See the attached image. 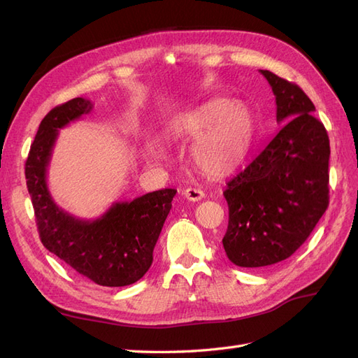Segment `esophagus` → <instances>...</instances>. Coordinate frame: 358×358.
<instances>
[{
  "mask_svg": "<svg viewBox=\"0 0 358 358\" xmlns=\"http://www.w3.org/2000/svg\"><path fill=\"white\" fill-rule=\"evenodd\" d=\"M183 197L189 201H200L204 199V192L199 188H187L183 191Z\"/></svg>",
  "mask_w": 358,
  "mask_h": 358,
  "instance_id": "34e87169",
  "label": "esophagus"
}]
</instances>
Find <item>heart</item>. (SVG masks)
<instances>
[{"instance_id": "heart-1", "label": "heart", "mask_w": 358, "mask_h": 358, "mask_svg": "<svg viewBox=\"0 0 358 358\" xmlns=\"http://www.w3.org/2000/svg\"><path fill=\"white\" fill-rule=\"evenodd\" d=\"M169 136L196 138L191 146L194 166L203 175L224 178L239 170L251 154L257 138V119L248 104L215 96L173 117ZM148 152L154 159L166 157L155 142L148 145Z\"/></svg>"}]
</instances>
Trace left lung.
Wrapping results in <instances>:
<instances>
[{"label": "left lung", "instance_id": "8db88e82", "mask_svg": "<svg viewBox=\"0 0 358 358\" xmlns=\"http://www.w3.org/2000/svg\"><path fill=\"white\" fill-rule=\"evenodd\" d=\"M285 122L258 157L227 183L229 229L222 239L230 262L264 267L284 262L315 229L329 206L330 142L315 106L296 83L259 70Z\"/></svg>", "mask_w": 358, "mask_h": 358}]
</instances>
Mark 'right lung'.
Segmentation results:
<instances>
[{
    "instance_id": "add662e5",
    "label": "right lung",
    "mask_w": 358,
    "mask_h": 358,
    "mask_svg": "<svg viewBox=\"0 0 358 358\" xmlns=\"http://www.w3.org/2000/svg\"><path fill=\"white\" fill-rule=\"evenodd\" d=\"M94 104L78 96L43 119L25 164L27 187L41 243L76 272L103 287L131 285L148 272L176 189L148 192L133 201H115L96 220H80L55 203L48 188V167L58 131Z\"/></svg>"
}]
</instances>
